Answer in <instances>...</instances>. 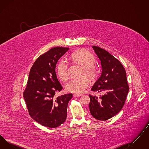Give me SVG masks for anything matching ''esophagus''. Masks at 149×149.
<instances>
[{"label": "esophagus", "instance_id": "esophagus-1", "mask_svg": "<svg viewBox=\"0 0 149 149\" xmlns=\"http://www.w3.org/2000/svg\"><path fill=\"white\" fill-rule=\"evenodd\" d=\"M81 95H82L81 94H73V96H74V97H80V96H81Z\"/></svg>", "mask_w": 149, "mask_h": 149}]
</instances>
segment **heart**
<instances>
[{"instance_id":"1","label":"heart","mask_w":149,"mask_h":149,"mask_svg":"<svg viewBox=\"0 0 149 149\" xmlns=\"http://www.w3.org/2000/svg\"><path fill=\"white\" fill-rule=\"evenodd\" d=\"M70 58L76 64L82 66L80 75L81 77L72 79L65 85L66 91L74 93H81L89 85V80L97 78L98 74V68L94 64L95 58L91 53L85 50H79L72 53ZM57 75L63 81H66L69 78L68 65L64 60H60L56 66Z\"/></svg>"}]
</instances>
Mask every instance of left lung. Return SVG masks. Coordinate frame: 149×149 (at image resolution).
<instances>
[{
  "mask_svg": "<svg viewBox=\"0 0 149 149\" xmlns=\"http://www.w3.org/2000/svg\"><path fill=\"white\" fill-rule=\"evenodd\" d=\"M92 47L100 60L102 70L91 91L103 95L99 98L89 95V107L94 118L108 120L119 113L125 104L129 91L126 72L120 61L106 50Z\"/></svg>",
  "mask_w": 149,
  "mask_h": 149,
  "instance_id": "left-lung-1",
  "label": "left lung"
}]
</instances>
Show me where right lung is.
Returning a JSON list of instances; mask_svg holds the SVG:
<instances>
[{
    "mask_svg": "<svg viewBox=\"0 0 149 149\" xmlns=\"http://www.w3.org/2000/svg\"><path fill=\"white\" fill-rule=\"evenodd\" d=\"M69 49L54 47L38 57L30 70L23 93L30 116L46 127H57L66 119L68 105L72 94L55 97L63 89L55 68L59 58Z\"/></svg>",
    "mask_w": 149,
    "mask_h": 149,
    "instance_id": "1",
    "label": "right lung"
}]
</instances>
